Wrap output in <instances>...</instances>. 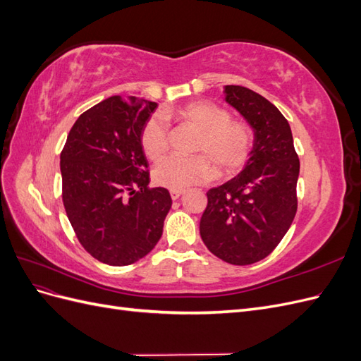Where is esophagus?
Listing matches in <instances>:
<instances>
[{
  "label": "esophagus",
  "instance_id": "34e87169",
  "mask_svg": "<svg viewBox=\"0 0 361 361\" xmlns=\"http://www.w3.org/2000/svg\"><path fill=\"white\" fill-rule=\"evenodd\" d=\"M170 195H171V199L173 200H178L180 195H182V191H179V190H171L170 191Z\"/></svg>",
  "mask_w": 361,
  "mask_h": 361
}]
</instances>
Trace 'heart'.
Here are the masks:
<instances>
[{"mask_svg":"<svg viewBox=\"0 0 361 361\" xmlns=\"http://www.w3.org/2000/svg\"><path fill=\"white\" fill-rule=\"evenodd\" d=\"M173 120L199 130L192 150L195 157H170L159 162L154 179L169 190H187L192 185L218 178H231L241 170L251 155L255 135L245 122L232 120L231 113L211 102L195 101L176 110H166L147 118L140 143L150 161H159L169 149V123Z\"/></svg>","mask_w":361,"mask_h":361,"instance_id":"obj_1","label":"heart"}]
</instances>
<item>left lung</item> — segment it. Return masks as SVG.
Returning a JSON list of instances; mask_svg holds the SVG:
<instances>
[{"label":"left lung","mask_w":361,"mask_h":361,"mask_svg":"<svg viewBox=\"0 0 361 361\" xmlns=\"http://www.w3.org/2000/svg\"><path fill=\"white\" fill-rule=\"evenodd\" d=\"M224 93L253 128L255 145L238 176L206 192L200 236L227 264L251 265L272 253L293 221L300 159L276 105L243 85H226Z\"/></svg>","instance_id":"obj_1"}]
</instances>
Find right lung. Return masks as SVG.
I'll return each mask as SVG.
<instances>
[{"label": "right lung", "instance_id": "1", "mask_svg": "<svg viewBox=\"0 0 361 361\" xmlns=\"http://www.w3.org/2000/svg\"><path fill=\"white\" fill-rule=\"evenodd\" d=\"M157 102L111 96L84 111L60 155L63 204L80 244L94 259L125 267L145 257L171 207L166 188H147L141 129Z\"/></svg>", "mask_w": 361, "mask_h": 361}]
</instances>
